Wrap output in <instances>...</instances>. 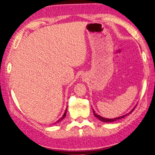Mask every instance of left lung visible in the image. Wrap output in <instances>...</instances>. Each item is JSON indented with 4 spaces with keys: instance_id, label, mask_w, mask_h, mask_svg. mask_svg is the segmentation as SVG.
<instances>
[{
    "instance_id": "8db88e82",
    "label": "left lung",
    "mask_w": 155,
    "mask_h": 155,
    "mask_svg": "<svg viewBox=\"0 0 155 155\" xmlns=\"http://www.w3.org/2000/svg\"><path fill=\"white\" fill-rule=\"evenodd\" d=\"M135 109V108L133 109L132 111H131L129 114H130V113H132V111H133V110ZM93 112H94V115H95V116L97 117V118H98V120H101V121H102V122H114V121H115V120H120V119H121V118H123V117H124L125 116H127V115H128V114H127V115H122V116H120V117H116V118H114V119H107V118H104V117H101V116H100L99 115H98V114H96L95 112H94V111L93 110Z\"/></svg>"
}]
</instances>
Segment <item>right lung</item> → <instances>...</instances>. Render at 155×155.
<instances>
[{"instance_id": "obj_1", "label": "right lung", "mask_w": 155, "mask_h": 155, "mask_svg": "<svg viewBox=\"0 0 155 155\" xmlns=\"http://www.w3.org/2000/svg\"><path fill=\"white\" fill-rule=\"evenodd\" d=\"M66 111H67V109H66V111H65V113H64V115H63V116H62V117H61V118H60L59 120H58V121H57V122H60V121H61V120H63V119H64V117H65V115H66Z\"/></svg>"}]
</instances>
